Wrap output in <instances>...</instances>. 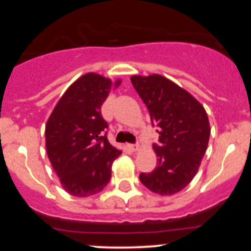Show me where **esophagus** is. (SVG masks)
I'll list each match as a JSON object with an SVG mask.
<instances>
[{"mask_svg": "<svg viewBox=\"0 0 251 251\" xmlns=\"http://www.w3.org/2000/svg\"><path fill=\"white\" fill-rule=\"evenodd\" d=\"M127 148L132 151H140V146L138 144H127Z\"/></svg>", "mask_w": 251, "mask_h": 251, "instance_id": "obj_1", "label": "esophagus"}]
</instances>
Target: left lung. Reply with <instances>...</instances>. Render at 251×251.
I'll list each match as a JSON object with an SVG mask.
<instances>
[{
  "mask_svg": "<svg viewBox=\"0 0 251 251\" xmlns=\"http://www.w3.org/2000/svg\"><path fill=\"white\" fill-rule=\"evenodd\" d=\"M131 82L159 126L160 142L153 146L156 168L140 179L153 193L173 196L198 173L210 138L209 118L199 100L163 75H132Z\"/></svg>",
  "mask_w": 251,
  "mask_h": 251,
  "instance_id": "left-lung-1",
  "label": "left lung"
}]
</instances>
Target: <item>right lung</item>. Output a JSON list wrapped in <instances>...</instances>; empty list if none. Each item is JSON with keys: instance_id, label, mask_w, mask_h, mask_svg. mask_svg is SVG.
Wrapping results in <instances>:
<instances>
[{"instance_id": "1", "label": "right lung", "mask_w": 251, "mask_h": 251, "mask_svg": "<svg viewBox=\"0 0 251 251\" xmlns=\"http://www.w3.org/2000/svg\"><path fill=\"white\" fill-rule=\"evenodd\" d=\"M120 78L87 73L67 88L45 127L46 151L52 168L67 193L97 194L111 177V165L121 154L104 135L108 124L100 107Z\"/></svg>"}]
</instances>
